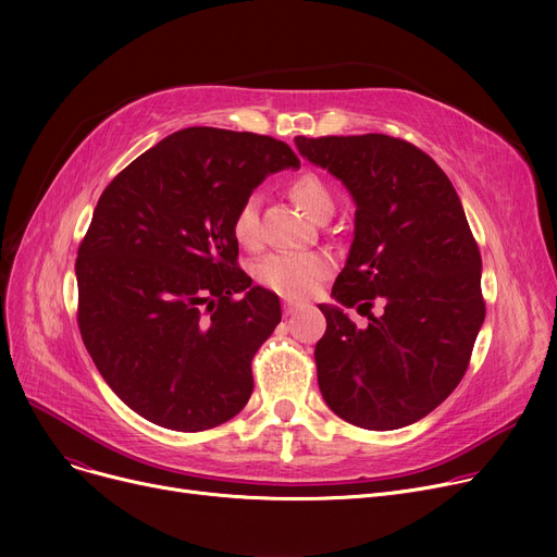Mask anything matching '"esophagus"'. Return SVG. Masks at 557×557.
I'll use <instances>...</instances> for the list:
<instances>
[{"instance_id": "34e87169", "label": "esophagus", "mask_w": 557, "mask_h": 557, "mask_svg": "<svg viewBox=\"0 0 557 557\" xmlns=\"http://www.w3.org/2000/svg\"><path fill=\"white\" fill-rule=\"evenodd\" d=\"M305 307H307L305 302H296V300H288V298L284 300V313H286V315H294L296 311H300V309H305Z\"/></svg>"}]
</instances>
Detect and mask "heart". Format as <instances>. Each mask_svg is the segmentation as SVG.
<instances>
[{
	"mask_svg": "<svg viewBox=\"0 0 557 557\" xmlns=\"http://www.w3.org/2000/svg\"><path fill=\"white\" fill-rule=\"evenodd\" d=\"M290 198L298 202V208L315 219L323 212L332 210V191L327 185L313 173H302L290 183ZM232 234L242 246H257L259 242V212L255 198L242 202L232 219ZM332 273V259L323 252H275L263 257L257 269L255 280L269 290L284 298H305L315 288L320 280Z\"/></svg>",
	"mask_w": 557,
	"mask_h": 557,
	"instance_id": "heart-1",
	"label": "heart"
}]
</instances>
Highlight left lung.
Masks as SVG:
<instances>
[{"label":"left lung","mask_w":557,"mask_h":557,"mask_svg":"<svg viewBox=\"0 0 557 557\" xmlns=\"http://www.w3.org/2000/svg\"><path fill=\"white\" fill-rule=\"evenodd\" d=\"M296 146L357 205L334 305H318L327 318L313 355L320 393L355 426L413 424L460 384L485 320L481 252L460 198L441 166L397 137H296ZM374 299L385 311L361 331L344 309L369 312Z\"/></svg>","instance_id":"obj_1"}]
</instances>
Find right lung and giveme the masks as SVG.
<instances>
[{
	"label": "right lung",
	"mask_w": 557,
	"mask_h": 557,
	"mask_svg": "<svg viewBox=\"0 0 557 557\" xmlns=\"http://www.w3.org/2000/svg\"><path fill=\"white\" fill-rule=\"evenodd\" d=\"M269 135L183 128L103 189L78 248V327L112 393L173 431L237 416L280 298L237 267L232 219L263 178L298 169Z\"/></svg>",
	"instance_id": "add662e5"
}]
</instances>
